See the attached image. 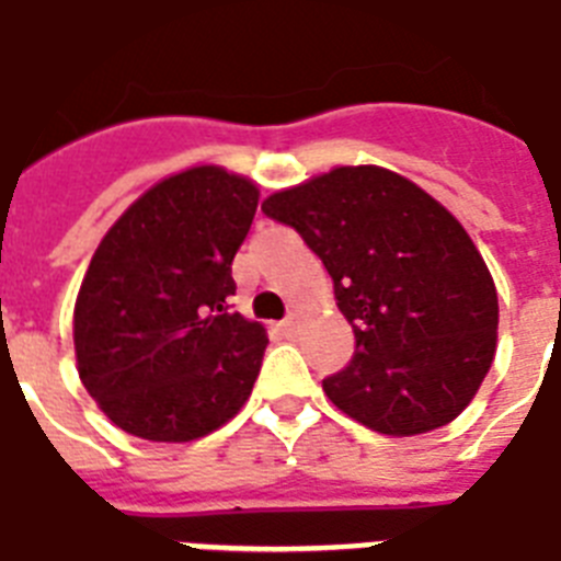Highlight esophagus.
I'll list each match as a JSON object with an SVG mask.
<instances>
[{
	"label": "esophagus",
	"mask_w": 561,
	"mask_h": 561,
	"mask_svg": "<svg viewBox=\"0 0 561 561\" xmlns=\"http://www.w3.org/2000/svg\"><path fill=\"white\" fill-rule=\"evenodd\" d=\"M279 328H282V334L290 336V334H296V328H299V320H296L294 313H290L288 320H282V322H279Z\"/></svg>",
	"instance_id": "34e87169"
}]
</instances>
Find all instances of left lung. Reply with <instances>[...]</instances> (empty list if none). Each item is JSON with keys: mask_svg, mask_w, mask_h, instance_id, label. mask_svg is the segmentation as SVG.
I'll return each mask as SVG.
<instances>
[{"mask_svg": "<svg viewBox=\"0 0 561 561\" xmlns=\"http://www.w3.org/2000/svg\"><path fill=\"white\" fill-rule=\"evenodd\" d=\"M262 213L320 256L354 328L352 363L322 380L331 403L400 438L455 421L493 363L499 296L453 213L380 167L331 170Z\"/></svg>", "mask_w": 561, "mask_h": 561, "instance_id": "left-lung-1", "label": "left lung"}]
</instances>
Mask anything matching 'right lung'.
I'll return each instance as SVG.
<instances>
[{
	"instance_id": "right-lung-1",
	"label": "right lung",
	"mask_w": 561,
	"mask_h": 561,
	"mask_svg": "<svg viewBox=\"0 0 561 561\" xmlns=\"http://www.w3.org/2000/svg\"><path fill=\"white\" fill-rule=\"evenodd\" d=\"M256 204L253 181L195 167L140 195L100 241L75 308L77 371L123 432L184 444L250 398L267 336L227 299Z\"/></svg>"
}]
</instances>
